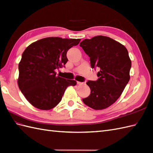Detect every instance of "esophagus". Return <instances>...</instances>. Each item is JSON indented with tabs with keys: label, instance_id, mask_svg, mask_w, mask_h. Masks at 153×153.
<instances>
[{
	"label": "esophagus",
	"instance_id": "34e87169",
	"mask_svg": "<svg viewBox=\"0 0 153 153\" xmlns=\"http://www.w3.org/2000/svg\"><path fill=\"white\" fill-rule=\"evenodd\" d=\"M76 83L78 85H83L84 82H76Z\"/></svg>",
	"mask_w": 153,
	"mask_h": 153
}]
</instances>
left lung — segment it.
Instances as JSON below:
<instances>
[{
	"mask_svg": "<svg viewBox=\"0 0 153 153\" xmlns=\"http://www.w3.org/2000/svg\"><path fill=\"white\" fill-rule=\"evenodd\" d=\"M80 46L90 58L91 68L100 69L99 79L87 82L91 94L83 102L94 110L106 108L119 99L130 80L131 60L128 51L120 43L103 36L85 39Z\"/></svg>",
	"mask_w": 153,
	"mask_h": 153,
	"instance_id": "obj_1",
	"label": "left lung"
}]
</instances>
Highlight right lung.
<instances>
[{
  "instance_id": "right-lung-1",
  "label": "right lung",
  "mask_w": 153,
  "mask_h": 153,
  "mask_svg": "<svg viewBox=\"0 0 153 153\" xmlns=\"http://www.w3.org/2000/svg\"><path fill=\"white\" fill-rule=\"evenodd\" d=\"M80 39L51 37L39 39L26 48L19 64L18 85L25 98L40 110H51L61 101L66 88L76 82L56 76L68 61L67 52Z\"/></svg>"
}]
</instances>
